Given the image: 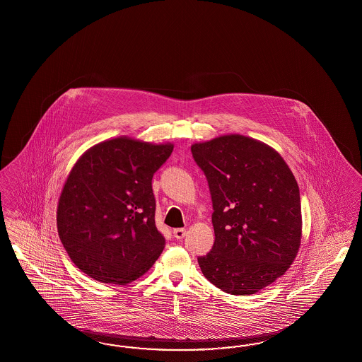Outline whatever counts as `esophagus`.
I'll use <instances>...</instances> for the list:
<instances>
[{"mask_svg":"<svg viewBox=\"0 0 362 362\" xmlns=\"http://www.w3.org/2000/svg\"><path fill=\"white\" fill-rule=\"evenodd\" d=\"M173 233H174L176 239H183L186 236V230L185 228H175L173 230Z\"/></svg>","mask_w":362,"mask_h":362,"instance_id":"34e87169","label":"esophagus"}]
</instances>
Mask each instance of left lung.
I'll return each mask as SVG.
<instances>
[{
  "label": "left lung",
  "instance_id": "1",
  "mask_svg": "<svg viewBox=\"0 0 362 362\" xmlns=\"http://www.w3.org/2000/svg\"><path fill=\"white\" fill-rule=\"evenodd\" d=\"M212 197L215 243L197 259L206 279L230 295L272 284L296 259L303 236L300 189L283 156L240 134L191 146Z\"/></svg>",
  "mask_w": 362,
  "mask_h": 362
}]
</instances>
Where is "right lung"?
<instances>
[{
    "mask_svg": "<svg viewBox=\"0 0 362 362\" xmlns=\"http://www.w3.org/2000/svg\"><path fill=\"white\" fill-rule=\"evenodd\" d=\"M174 143L117 136L79 156L57 209L59 239L91 279L126 285L146 274L165 248L155 226L153 176Z\"/></svg>",
    "mask_w": 362,
    "mask_h": 362,
    "instance_id": "1",
    "label": "right lung"
}]
</instances>
